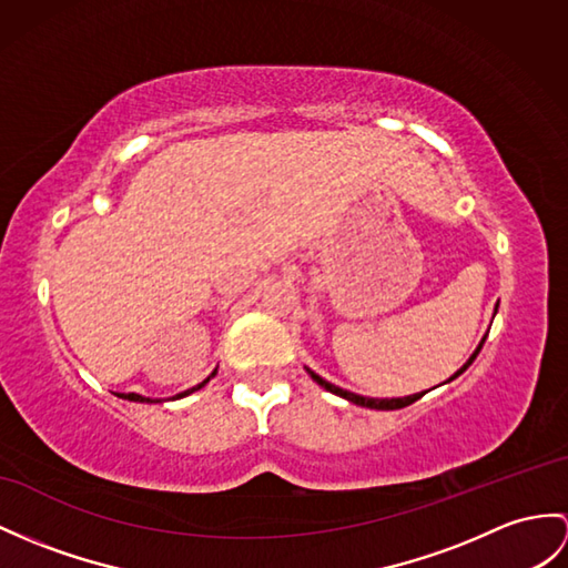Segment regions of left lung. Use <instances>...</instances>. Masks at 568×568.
<instances>
[{"label":"left lung","mask_w":568,"mask_h":568,"mask_svg":"<svg viewBox=\"0 0 568 568\" xmlns=\"http://www.w3.org/2000/svg\"><path fill=\"white\" fill-rule=\"evenodd\" d=\"M496 311H499V303H496ZM484 339L487 337H481V342H479V347L475 349V354L467 358V364L455 373L453 378H458L463 371H467V366L475 362L477 358V354H479V349H481V344H484ZM308 373H311V378L317 383V385H323L325 390H329V393H335V395H339V397H344V399H349V403H354V405H358V407H368V409H403V407H407V405H412V403H417V399L424 395V393H417V395H407V397H385V399H378V397H364V395H356V393H349V390H342V388H337V385H332V383H327L325 378H321L317 376V373H313L311 368H306ZM450 378V381H453Z\"/></svg>","instance_id":"left-lung-1"}]
</instances>
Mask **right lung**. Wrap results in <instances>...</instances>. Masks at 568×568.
Returning <instances> with one entry per match:
<instances>
[{"mask_svg":"<svg viewBox=\"0 0 568 568\" xmlns=\"http://www.w3.org/2000/svg\"><path fill=\"white\" fill-rule=\"evenodd\" d=\"M216 376V371L212 373V376L210 378H214ZM210 378H206V381H202L200 385H195V388H190V390H185V393H180V395H175V399L178 397H185V395H190V393H195V390H200V388H204V385L206 383H210ZM118 397H122V399H130V403H159V399H151V397H144V395H136V393H128V395H124V393H120Z\"/></svg>","mask_w":568,"mask_h":568,"instance_id":"add662e5","label":"right lung"}]
</instances>
